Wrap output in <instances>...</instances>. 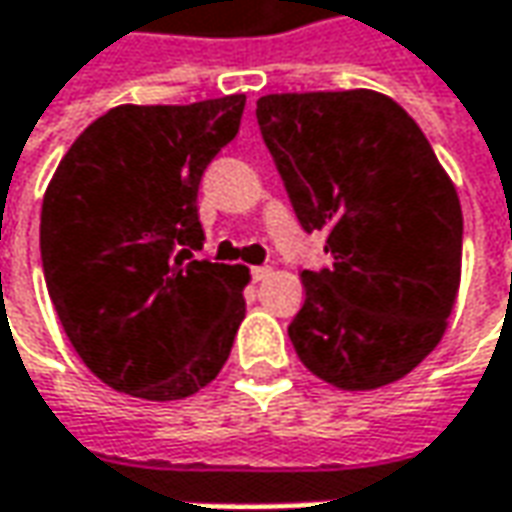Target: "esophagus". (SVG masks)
<instances>
[{
	"instance_id": "obj_1",
	"label": "esophagus",
	"mask_w": 512,
	"mask_h": 512,
	"mask_svg": "<svg viewBox=\"0 0 512 512\" xmlns=\"http://www.w3.org/2000/svg\"><path fill=\"white\" fill-rule=\"evenodd\" d=\"M270 273H273L270 267H250V276H253V282H265Z\"/></svg>"
}]
</instances>
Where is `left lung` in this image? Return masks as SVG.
<instances>
[{"mask_svg":"<svg viewBox=\"0 0 512 512\" xmlns=\"http://www.w3.org/2000/svg\"><path fill=\"white\" fill-rule=\"evenodd\" d=\"M267 150L307 233L333 265L302 270L287 336L339 390L407 376L442 342L462 279V205L422 128L376 90L270 93Z\"/></svg>","mask_w":512,"mask_h":512,"instance_id":"1","label":"left lung"}]
</instances>
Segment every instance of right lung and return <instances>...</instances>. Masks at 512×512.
I'll use <instances>...</instances> for the list:
<instances>
[{"instance_id": "obj_1", "label": "right lung", "mask_w": 512, "mask_h": 512, "mask_svg": "<svg viewBox=\"0 0 512 512\" xmlns=\"http://www.w3.org/2000/svg\"><path fill=\"white\" fill-rule=\"evenodd\" d=\"M245 93L119 105L70 145L42 202L50 302L102 382L148 402L210 384L245 319L247 267L202 250L199 182L239 133Z\"/></svg>"}]
</instances>
